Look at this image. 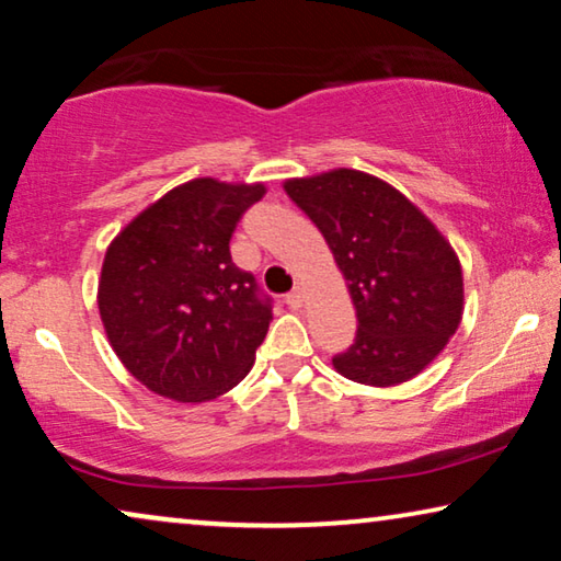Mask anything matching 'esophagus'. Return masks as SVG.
Masks as SVG:
<instances>
[{"mask_svg":"<svg viewBox=\"0 0 561 561\" xmlns=\"http://www.w3.org/2000/svg\"><path fill=\"white\" fill-rule=\"evenodd\" d=\"M286 304H288V309H301V306H304L301 290H290V294L286 296Z\"/></svg>","mask_w":561,"mask_h":561,"instance_id":"34e87169","label":"esophagus"}]
</instances>
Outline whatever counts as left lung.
Here are the masks:
<instances>
[{"label":"left lung","instance_id":"8db88e82","mask_svg":"<svg viewBox=\"0 0 561 561\" xmlns=\"http://www.w3.org/2000/svg\"><path fill=\"white\" fill-rule=\"evenodd\" d=\"M332 250L357 311V334L334 370L388 388L424 370L462 321V265L401 191L370 173L336 171L283 183Z\"/></svg>","mask_w":561,"mask_h":561}]
</instances>
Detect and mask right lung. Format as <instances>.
I'll return each instance as SVG.
<instances>
[{"instance_id":"obj_1","label":"right lung","mask_w":561,"mask_h":561,"mask_svg":"<svg viewBox=\"0 0 561 561\" xmlns=\"http://www.w3.org/2000/svg\"><path fill=\"white\" fill-rule=\"evenodd\" d=\"M263 183L194 179L137 214L106 248L99 313L122 365L179 403L232 390L273 319L255 275L229 255Z\"/></svg>"}]
</instances>
